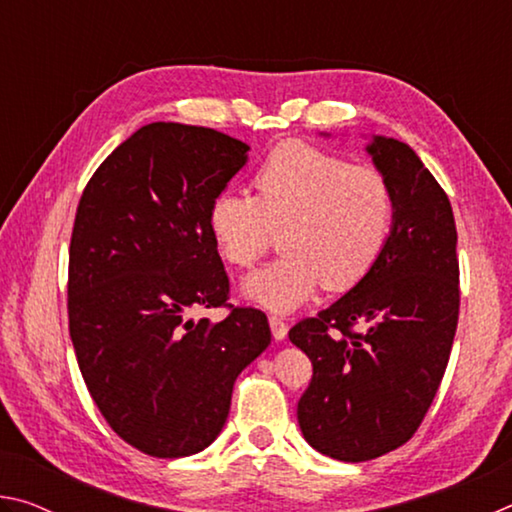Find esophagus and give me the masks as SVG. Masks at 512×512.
Instances as JSON below:
<instances>
[{
	"mask_svg": "<svg viewBox=\"0 0 512 512\" xmlns=\"http://www.w3.org/2000/svg\"><path fill=\"white\" fill-rule=\"evenodd\" d=\"M268 325H271V332H273V336H275V341H284V339H287L289 325L284 323V318H280V316H268Z\"/></svg>",
	"mask_w": 512,
	"mask_h": 512,
	"instance_id": "34e87169",
	"label": "esophagus"
}]
</instances>
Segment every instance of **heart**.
Masks as SVG:
<instances>
[{
    "label": "heart",
    "mask_w": 512,
    "mask_h": 512,
    "mask_svg": "<svg viewBox=\"0 0 512 512\" xmlns=\"http://www.w3.org/2000/svg\"><path fill=\"white\" fill-rule=\"evenodd\" d=\"M255 196L223 189L207 207L219 255L250 268L282 230L284 255L244 284L248 300L287 314L327 291H348L384 255L395 225V192L375 167L305 142H284L255 173Z\"/></svg>",
    "instance_id": "obj_1"
}]
</instances>
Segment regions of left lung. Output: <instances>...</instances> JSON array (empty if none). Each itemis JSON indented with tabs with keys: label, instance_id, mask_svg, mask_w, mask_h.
Returning a JSON list of instances; mask_svg holds the SVG:
<instances>
[{
	"label": "left lung",
	"instance_id": "8db88e82",
	"mask_svg": "<svg viewBox=\"0 0 512 512\" xmlns=\"http://www.w3.org/2000/svg\"><path fill=\"white\" fill-rule=\"evenodd\" d=\"M366 151L395 192L391 241L357 287L289 329L314 366L298 402L302 436L345 463L384 456L418 431L443 381L461 307L445 189L409 144L375 135Z\"/></svg>",
	"mask_w": 512,
	"mask_h": 512
}]
</instances>
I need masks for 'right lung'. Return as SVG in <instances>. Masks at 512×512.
<instances>
[{
    "instance_id": "right-lung-1",
    "label": "right lung",
    "mask_w": 512,
    "mask_h": 512,
    "mask_svg": "<svg viewBox=\"0 0 512 512\" xmlns=\"http://www.w3.org/2000/svg\"><path fill=\"white\" fill-rule=\"evenodd\" d=\"M250 146L214 128L155 121L85 185L69 244L67 314L85 386L110 429L155 458L219 436L239 372L271 343L266 314L225 305L230 282L207 207ZM196 306H230L221 324Z\"/></svg>"
}]
</instances>
